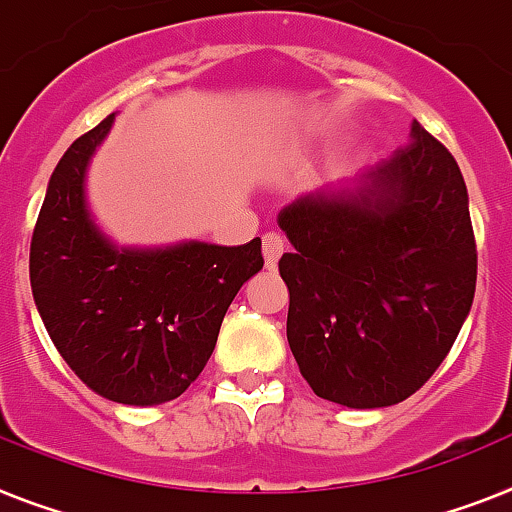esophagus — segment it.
Here are the masks:
<instances>
[{"mask_svg": "<svg viewBox=\"0 0 512 512\" xmlns=\"http://www.w3.org/2000/svg\"><path fill=\"white\" fill-rule=\"evenodd\" d=\"M261 246H264V261L269 269H274L277 266V261H280L282 251H285V238H282L280 232H266L264 240H261Z\"/></svg>", "mask_w": 512, "mask_h": 512, "instance_id": "obj_1", "label": "esophagus"}]
</instances>
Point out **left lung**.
Returning <instances> with one entry per match:
<instances>
[{
    "instance_id": "8db88e82",
    "label": "left lung",
    "mask_w": 512,
    "mask_h": 512,
    "mask_svg": "<svg viewBox=\"0 0 512 512\" xmlns=\"http://www.w3.org/2000/svg\"><path fill=\"white\" fill-rule=\"evenodd\" d=\"M411 143L353 188L295 198L277 222L290 290L287 342L324 400L384 408L421 390L476 293L468 190L453 154L416 120Z\"/></svg>"
}]
</instances>
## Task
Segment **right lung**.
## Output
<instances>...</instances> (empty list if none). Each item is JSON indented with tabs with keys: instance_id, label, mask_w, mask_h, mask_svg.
<instances>
[{
	"instance_id": "right-lung-1",
	"label": "right lung",
	"mask_w": 512,
	"mask_h": 512,
	"mask_svg": "<svg viewBox=\"0 0 512 512\" xmlns=\"http://www.w3.org/2000/svg\"><path fill=\"white\" fill-rule=\"evenodd\" d=\"M114 114L65 151L31 240V290L59 356L96 395L125 405L180 398L214 353L243 282L264 266L246 246L120 248L86 204V167Z\"/></svg>"
}]
</instances>
